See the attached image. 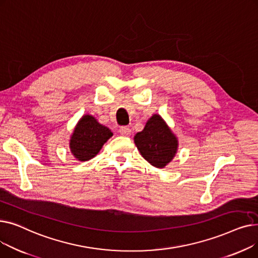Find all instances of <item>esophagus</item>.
<instances>
[{
    "mask_svg": "<svg viewBox=\"0 0 258 258\" xmlns=\"http://www.w3.org/2000/svg\"><path fill=\"white\" fill-rule=\"evenodd\" d=\"M119 133L122 135V136H131L132 130L130 127H127V126H122V127H120Z\"/></svg>",
    "mask_w": 258,
    "mask_h": 258,
    "instance_id": "1",
    "label": "esophagus"
}]
</instances>
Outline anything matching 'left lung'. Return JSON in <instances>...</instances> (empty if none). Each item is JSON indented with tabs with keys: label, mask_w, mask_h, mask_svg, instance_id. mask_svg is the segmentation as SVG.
Instances as JSON below:
<instances>
[{
	"label": "left lung",
	"mask_w": 258,
	"mask_h": 258,
	"mask_svg": "<svg viewBox=\"0 0 258 258\" xmlns=\"http://www.w3.org/2000/svg\"><path fill=\"white\" fill-rule=\"evenodd\" d=\"M134 142L141 156L157 168H164L177 155L179 140L159 114L147 120L144 128L135 135Z\"/></svg>",
	"instance_id": "1"
}]
</instances>
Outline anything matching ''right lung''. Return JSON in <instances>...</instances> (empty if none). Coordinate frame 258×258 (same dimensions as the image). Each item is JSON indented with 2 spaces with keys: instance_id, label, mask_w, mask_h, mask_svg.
<instances>
[{
  "instance_id": "1",
  "label": "right lung",
  "mask_w": 258,
  "mask_h": 258,
  "mask_svg": "<svg viewBox=\"0 0 258 258\" xmlns=\"http://www.w3.org/2000/svg\"><path fill=\"white\" fill-rule=\"evenodd\" d=\"M112 136L111 130L100 124L94 116L84 115L78 120L70 137L71 154L78 161H88L100 152L103 144Z\"/></svg>"
}]
</instances>
